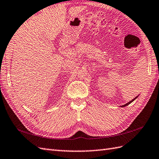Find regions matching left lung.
<instances>
[{"instance_id":"1","label":"left lung","mask_w":159,"mask_h":159,"mask_svg":"<svg viewBox=\"0 0 159 159\" xmlns=\"http://www.w3.org/2000/svg\"><path fill=\"white\" fill-rule=\"evenodd\" d=\"M137 97H138V96H137ZM137 97H135V98H134V99H133V100H131V101H130V102H127V104H124V105H123V106H122V107H125V106H127V105H128V104H130V103H131V102H133V101H134V100H135V98H137Z\"/></svg>"}]
</instances>
